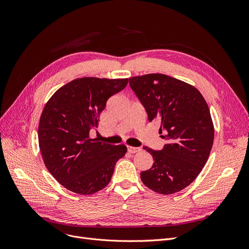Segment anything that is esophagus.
I'll return each instance as SVG.
<instances>
[{
  "label": "esophagus",
  "mask_w": 249,
  "mask_h": 249,
  "mask_svg": "<svg viewBox=\"0 0 249 249\" xmlns=\"http://www.w3.org/2000/svg\"><path fill=\"white\" fill-rule=\"evenodd\" d=\"M141 150L140 147H132V146H128V151L130 153H136V152H139Z\"/></svg>",
  "instance_id": "1"
}]
</instances>
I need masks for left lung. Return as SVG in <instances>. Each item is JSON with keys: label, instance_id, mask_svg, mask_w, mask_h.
Segmentation results:
<instances>
[{"label": "left lung", "instance_id": "1", "mask_svg": "<svg viewBox=\"0 0 249 249\" xmlns=\"http://www.w3.org/2000/svg\"><path fill=\"white\" fill-rule=\"evenodd\" d=\"M130 88L144 107L148 121H160L161 150L143 147L153 158L140 174L150 190L171 195L187 188L199 176L210 155L214 126L210 110L193 86L161 73L129 78Z\"/></svg>", "mask_w": 249, "mask_h": 249}]
</instances>
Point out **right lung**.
<instances>
[{
	"label": "right lung",
	"instance_id": "right-lung-1",
	"mask_svg": "<svg viewBox=\"0 0 249 249\" xmlns=\"http://www.w3.org/2000/svg\"><path fill=\"white\" fill-rule=\"evenodd\" d=\"M128 84V78L82 77L64 85L46 103L38 127V140L48 172L78 195L106 187L116 162L127 151L89 138L107 101Z\"/></svg>",
	"mask_w": 249,
	"mask_h": 249
}]
</instances>
